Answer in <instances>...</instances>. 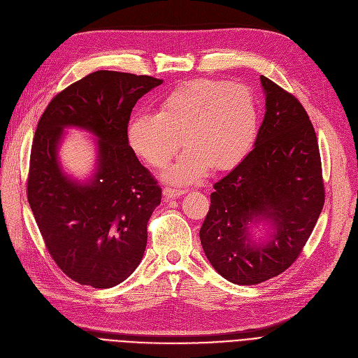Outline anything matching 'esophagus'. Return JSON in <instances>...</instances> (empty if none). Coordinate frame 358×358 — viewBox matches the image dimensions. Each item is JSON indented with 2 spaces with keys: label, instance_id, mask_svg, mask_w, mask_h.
Segmentation results:
<instances>
[{
  "label": "esophagus",
  "instance_id": "esophagus-1",
  "mask_svg": "<svg viewBox=\"0 0 358 358\" xmlns=\"http://www.w3.org/2000/svg\"><path fill=\"white\" fill-rule=\"evenodd\" d=\"M185 192L181 190V189H176V187H165L164 189V196L166 199H174V197H178L181 194H184Z\"/></svg>",
  "mask_w": 358,
  "mask_h": 358
}]
</instances>
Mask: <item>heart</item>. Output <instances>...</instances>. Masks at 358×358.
<instances>
[{"label":"heart","mask_w":358,"mask_h":358,"mask_svg":"<svg viewBox=\"0 0 358 358\" xmlns=\"http://www.w3.org/2000/svg\"><path fill=\"white\" fill-rule=\"evenodd\" d=\"M259 115L257 98L248 86L196 79L166 95L158 114L134 115L129 124V142L149 165L162 168L184 141L187 149L168 168L165 178L196 182L210 166L225 171L245 158L256 142Z\"/></svg>","instance_id":"1"}]
</instances>
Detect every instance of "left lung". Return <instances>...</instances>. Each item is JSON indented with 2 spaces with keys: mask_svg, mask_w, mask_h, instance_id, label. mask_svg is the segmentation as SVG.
Segmentation results:
<instances>
[{
  "mask_svg": "<svg viewBox=\"0 0 358 358\" xmlns=\"http://www.w3.org/2000/svg\"><path fill=\"white\" fill-rule=\"evenodd\" d=\"M266 114L253 150L213 184L200 241L229 282L256 285L287 271L301 255L324 203L317 137L304 106L265 76ZM265 217L275 232L266 246L248 240V225Z\"/></svg>",
  "mask_w": 358,
  "mask_h": 358,
  "instance_id": "left-lung-1",
  "label": "left lung"
}]
</instances>
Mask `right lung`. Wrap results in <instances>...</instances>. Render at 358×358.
I'll use <instances>...</instances> for the list:
<instances>
[{"instance_id": "right-lung-1", "label": "right lung", "mask_w": 358, "mask_h": 358, "mask_svg": "<svg viewBox=\"0 0 358 358\" xmlns=\"http://www.w3.org/2000/svg\"><path fill=\"white\" fill-rule=\"evenodd\" d=\"M162 85L152 76L99 70L52 98L35 131L27 174V200L45 247L73 281L111 288L141 263L148 222L162 190L129 146L133 108ZM67 125L83 127L101 141L96 178L71 183L56 162V145Z\"/></svg>"}]
</instances>
